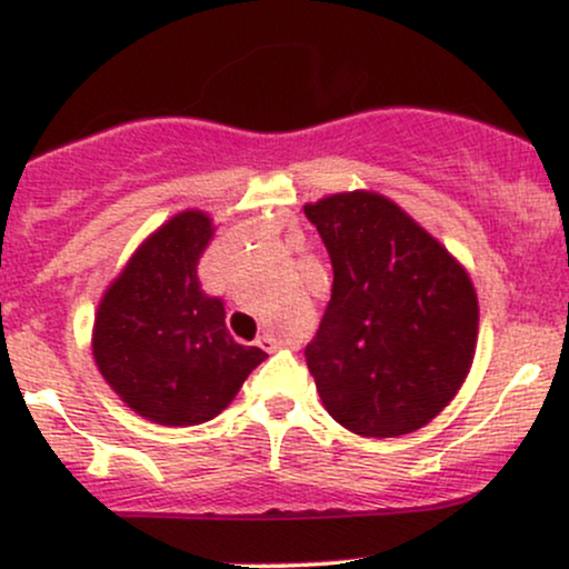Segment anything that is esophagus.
<instances>
[{
    "label": "esophagus",
    "instance_id": "obj_1",
    "mask_svg": "<svg viewBox=\"0 0 569 569\" xmlns=\"http://www.w3.org/2000/svg\"><path fill=\"white\" fill-rule=\"evenodd\" d=\"M257 345H259V348H262V350L272 352V350H278L280 345H283V342H280V339H276V337H272V335H262V337L257 339Z\"/></svg>",
    "mask_w": 569,
    "mask_h": 569
}]
</instances>
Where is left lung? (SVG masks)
Wrapping results in <instances>:
<instances>
[{
  "mask_svg": "<svg viewBox=\"0 0 569 569\" xmlns=\"http://www.w3.org/2000/svg\"><path fill=\"white\" fill-rule=\"evenodd\" d=\"M305 217L335 270L323 321L305 348L326 411L371 439L422 428L471 369V278L382 194H331L305 206Z\"/></svg>",
  "mask_w": 569,
  "mask_h": 569,
  "instance_id": "obj_1",
  "label": "left lung"
}]
</instances>
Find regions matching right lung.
<instances>
[{
  "label": "right lung",
  "mask_w": 569,
  "mask_h": 569,
  "mask_svg": "<svg viewBox=\"0 0 569 569\" xmlns=\"http://www.w3.org/2000/svg\"><path fill=\"white\" fill-rule=\"evenodd\" d=\"M211 219L184 211L162 224L109 286L93 356L130 409L160 426H200L232 401L267 352L230 337L224 305L198 280Z\"/></svg>",
  "instance_id": "obj_1"
}]
</instances>
